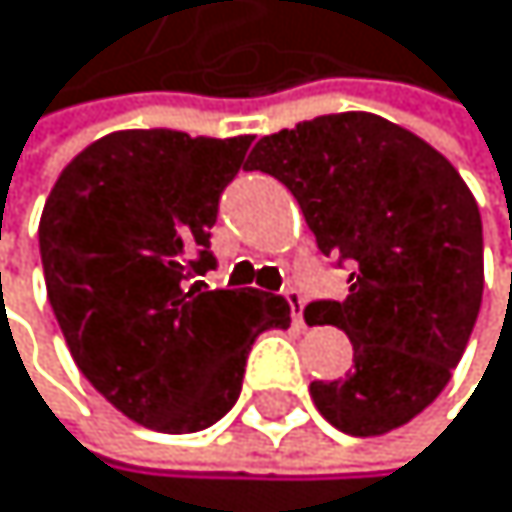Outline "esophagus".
Here are the masks:
<instances>
[{"label":"esophagus","mask_w":512,"mask_h":512,"mask_svg":"<svg viewBox=\"0 0 512 512\" xmlns=\"http://www.w3.org/2000/svg\"><path fill=\"white\" fill-rule=\"evenodd\" d=\"M286 301H289V307H292V320H295V326H304V295H301L298 289H289V292H286Z\"/></svg>","instance_id":"esophagus-1"}]
</instances>
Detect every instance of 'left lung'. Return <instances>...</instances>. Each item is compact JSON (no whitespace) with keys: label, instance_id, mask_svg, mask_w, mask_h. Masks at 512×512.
Masks as SVG:
<instances>
[{"label":"left lung","instance_id":"8db88e82","mask_svg":"<svg viewBox=\"0 0 512 512\" xmlns=\"http://www.w3.org/2000/svg\"><path fill=\"white\" fill-rule=\"evenodd\" d=\"M248 161L298 198L317 248L354 270L345 301L304 311L354 345L345 379L311 382L317 410L348 435L410 423L451 382L482 307L473 192L429 142L367 111L264 136Z\"/></svg>","mask_w":512,"mask_h":512}]
</instances>
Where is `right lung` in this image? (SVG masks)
I'll return each mask as SVG.
<instances>
[{"label": "right lung", "mask_w": 512, "mask_h": 512, "mask_svg": "<svg viewBox=\"0 0 512 512\" xmlns=\"http://www.w3.org/2000/svg\"><path fill=\"white\" fill-rule=\"evenodd\" d=\"M251 136L120 130L61 170L39 220L46 292L80 373L124 416L167 435L230 413L264 329L289 301L208 289L211 226Z\"/></svg>", "instance_id": "1"}]
</instances>
